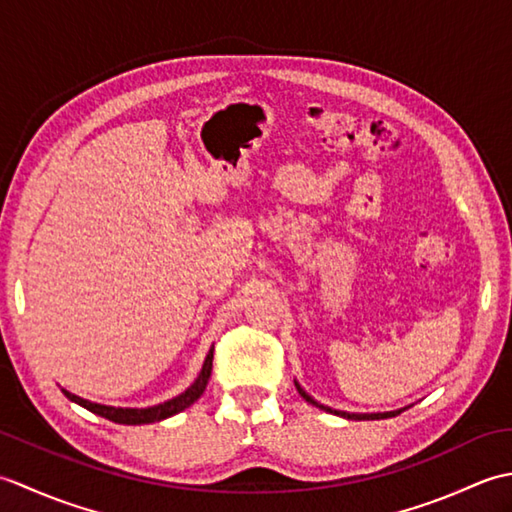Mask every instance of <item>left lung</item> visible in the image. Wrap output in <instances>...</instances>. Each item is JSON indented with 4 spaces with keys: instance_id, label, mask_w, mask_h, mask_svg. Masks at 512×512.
I'll return each mask as SVG.
<instances>
[{
    "instance_id": "1",
    "label": "left lung",
    "mask_w": 512,
    "mask_h": 512,
    "mask_svg": "<svg viewBox=\"0 0 512 512\" xmlns=\"http://www.w3.org/2000/svg\"><path fill=\"white\" fill-rule=\"evenodd\" d=\"M295 385H297V391L299 394L306 398L310 405H314V407H319V409H323V411H328V413H336V416H341V418H347V420H383V418H394V416H398V413L402 411V409H396V411H385V413H347V411H336V409H330V407H325V405H321V402H317L314 400L312 396H308L306 391L301 389V385L297 383L295 380Z\"/></svg>"
}]
</instances>
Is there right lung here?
<instances>
[{"label": "right lung", "instance_id": "obj_1", "mask_svg": "<svg viewBox=\"0 0 512 512\" xmlns=\"http://www.w3.org/2000/svg\"><path fill=\"white\" fill-rule=\"evenodd\" d=\"M211 369H213V347H211L209 354H206V358H204L202 372L198 374V378L193 380V385L189 389H184L182 394L176 396V398H171L167 402H160V405L147 407V409L107 407V405H99V402H92V400H85V398L74 396V394H70V391H65V389H61V391L72 402H76V405L85 407V409L96 413V416H101V418H107V420L118 422V424H149V422H160V420H165V418L176 416V413L191 407L193 402L204 394L206 383H209V378H211Z\"/></svg>", "mask_w": 512, "mask_h": 512}]
</instances>
